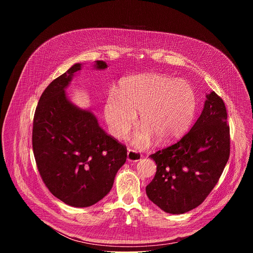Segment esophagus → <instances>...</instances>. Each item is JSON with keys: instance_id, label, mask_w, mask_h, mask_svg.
I'll list each match as a JSON object with an SVG mask.
<instances>
[{"instance_id": "1", "label": "esophagus", "mask_w": 253, "mask_h": 253, "mask_svg": "<svg viewBox=\"0 0 253 253\" xmlns=\"http://www.w3.org/2000/svg\"><path fill=\"white\" fill-rule=\"evenodd\" d=\"M142 158V155L137 152V151H134L132 149H129L128 152H127V161L128 162H138L140 161Z\"/></svg>"}]
</instances>
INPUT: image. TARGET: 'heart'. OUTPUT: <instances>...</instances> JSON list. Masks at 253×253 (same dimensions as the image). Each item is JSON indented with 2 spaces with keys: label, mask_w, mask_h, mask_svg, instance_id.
<instances>
[{
  "label": "heart",
  "mask_w": 253,
  "mask_h": 253,
  "mask_svg": "<svg viewBox=\"0 0 253 253\" xmlns=\"http://www.w3.org/2000/svg\"><path fill=\"white\" fill-rule=\"evenodd\" d=\"M119 96L110 93L104 106V117L111 134L123 139L136 121L139 130L132 144L140 149L148 147L154 138L168 143L183 136L191 127L197 98L192 86L182 79L147 73L125 79Z\"/></svg>",
  "instance_id": "b5f03b06"
}]
</instances>
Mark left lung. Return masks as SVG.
Here are the masks:
<instances>
[{"instance_id":"obj_1","label":"left lung","mask_w":253,"mask_h":253,"mask_svg":"<svg viewBox=\"0 0 253 253\" xmlns=\"http://www.w3.org/2000/svg\"><path fill=\"white\" fill-rule=\"evenodd\" d=\"M226 122L224 102L210 92L191 130L173 145L149 156L157 171L146 193L160 209L182 214L200 205L211 192L229 158Z\"/></svg>"}]
</instances>
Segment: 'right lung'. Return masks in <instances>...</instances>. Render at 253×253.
Returning a JSON list of instances; mask_svg holds the SVG:
<instances>
[{
	"label": "right lung",
	"mask_w": 253,
	"mask_h": 253,
	"mask_svg": "<svg viewBox=\"0 0 253 253\" xmlns=\"http://www.w3.org/2000/svg\"><path fill=\"white\" fill-rule=\"evenodd\" d=\"M83 64L76 63L43 92L33 123V151L50 192L73 207H88L110 192L126 162L124 145L108 135L90 109L72 102L66 89ZM104 61L93 69L105 70Z\"/></svg>",
	"instance_id": "obj_1"
}]
</instances>
